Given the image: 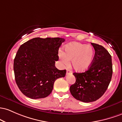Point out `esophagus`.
Masks as SVG:
<instances>
[{"label": "esophagus", "instance_id": "34e87169", "mask_svg": "<svg viewBox=\"0 0 122 122\" xmlns=\"http://www.w3.org/2000/svg\"><path fill=\"white\" fill-rule=\"evenodd\" d=\"M68 74H72V71L70 70H67L66 72V75H68Z\"/></svg>", "mask_w": 122, "mask_h": 122}]
</instances>
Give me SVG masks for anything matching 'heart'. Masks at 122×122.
Wrapping results in <instances>:
<instances>
[{
    "label": "heart",
    "instance_id": "b5f03b06",
    "mask_svg": "<svg viewBox=\"0 0 122 122\" xmlns=\"http://www.w3.org/2000/svg\"><path fill=\"white\" fill-rule=\"evenodd\" d=\"M58 55L61 63L67 66L69 60L75 70L83 72L90 67L94 57V50L91 46L77 42L70 43L65 46V52L59 51Z\"/></svg>",
    "mask_w": 122,
    "mask_h": 122
}]
</instances>
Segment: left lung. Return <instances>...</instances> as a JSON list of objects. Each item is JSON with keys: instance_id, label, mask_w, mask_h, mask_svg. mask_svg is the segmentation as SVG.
<instances>
[{"instance_id": "obj_1", "label": "left lung", "mask_w": 122, "mask_h": 122, "mask_svg": "<svg viewBox=\"0 0 122 122\" xmlns=\"http://www.w3.org/2000/svg\"><path fill=\"white\" fill-rule=\"evenodd\" d=\"M95 50L93 61L84 72H74L76 81L70 87L76 99L84 102L96 101L108 87L112 76L111 56L104 47L91 43Z\"/></svg>"}]
</instances>
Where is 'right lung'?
Returning a JSON list of instances; mask_svg holds the SVG:
<instances>
[{"label": "right lung", "mask_w": 122, "mask_h": 122, "mask_svg": "<svg viewBox=\"0 0 122 122\" xmlns=\"http://www.w3.org/2000/svg\"><path fill=\"white\" fill-rule=\"evenodd\" d=\"M62 38L32 39L20 46L14 61L15 79L24 95L32 99L45 98L52 92L56 79L66 70L56 67Z\"/></svg>", "instance_id": "obj_1"}]
</instances>
